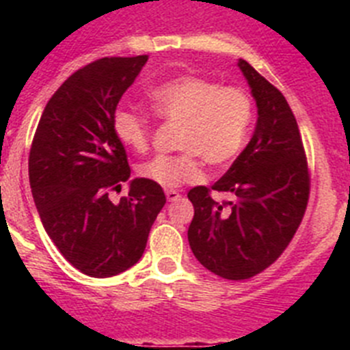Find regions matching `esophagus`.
<instances>
[{"mask_svg":"<svg viewBox=\"0 0 350 350\" xmlns=\"http://www.w3.org/2000/svg\"><path fill=\"white\" fill-rule=\"evenodd\" d=\"M180 193L178 191H173V189H168L166 191V200L168 202H177V200H180Z\"/></svg>","mask_w":350,"mask_h":350,"instance_id":"34e87169","label":"esophagus"}]
</instances>
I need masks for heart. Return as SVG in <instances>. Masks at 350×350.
Here are the masks:
<instances>
[{
	"mask_svg": "<svg viewBox=\"0 0 350 350\" xmlns=\"http://www.w3.org/2000/svg\"><path fill=\"white\" fill-rule=\"evenodd\" d=\"M154 113L170 122H178L175 156L148 159L138 166L145 180L173 189L185 182L202 178V163L219 168L240 154L252 122V100L240 88H221L202 77H178L148 92ZM113 133L120 144L145 152L150 142V124L142 113L117 110Z\"/></svg>",
	"mask_w": 350,
	"mask_h": 350,
	"instance_id": "1",
	"label": "heart"
}]
</instances>
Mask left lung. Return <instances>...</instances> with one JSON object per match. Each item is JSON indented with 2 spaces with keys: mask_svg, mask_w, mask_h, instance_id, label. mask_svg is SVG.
Masks as SVG:
<instances>
[{
  "mask_svg": "<svg viewBox=\"0 0 350 350\" xmlns=\"http://www.w3.org/2000/svg\"><path fill=\"white\" fill-rule=\"evenodd\" d=\"M258 107L254 135L212 185L233 200L217 203L205 185L187 193L194 217L189 245L206 270L250 279L279 258L307 208L310 178L298 122L286 98L247 61L238 59Z\"/></svg>",
  "mask_w": 350,
  "mask_h": 350,
  "instance_id": "left-lung-1",
  "label": "left lung"
}]
</instances>
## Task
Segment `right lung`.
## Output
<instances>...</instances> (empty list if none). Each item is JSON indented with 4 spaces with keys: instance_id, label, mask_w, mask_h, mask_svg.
Returning a JSON list of instances; mask_svg holds the SVG:
<instances>
[{
    "instance_id": "obj_1",
    "label": "right lung",
    "mask_w": 350,
    "mask_h": 350,
    "mask_svg": "<svg viewBox=\"0 0 350 350\" xmlns=\"http://www.w3.org/2000/svg\"><path fill=\"white\" fill-rule=\"evenodd\" d=\"M147 55L103 57L80 68L54 92L29 152V184L42 224L61 254L89 277H113L140 261L166 196L133 178L113 113ZM129 181L119 204L110 189Z\"/></svg>"
}]
</instances>
